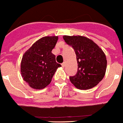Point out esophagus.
<instances>
[{
  "instance_id": "esophagus-1",
  "label": "esophagus",
  "mask_w": 123,
  "mask_h": 123,
  "mask_svg": "<svg viewBox=\"0 0 123 123\" xmlns=\"http://www.w3.org/2000/svg\"><path fill=\"white\" fill-rule=\"evenodd\" d=\"M62 66L64 68L65 67V62H63V63L62 64Z\"/></svg>"
}]
</instances>
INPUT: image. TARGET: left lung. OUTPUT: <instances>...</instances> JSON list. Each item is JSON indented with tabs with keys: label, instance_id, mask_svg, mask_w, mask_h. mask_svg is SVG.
Listing matches in <instances>:
<instances>
[{
	"label": "left lung",
	"instance_id": "1",
	"mask_svg": "<svg viewBox=\"0 0 123 123\" xmlns=\"http://www.w3.org/2000/svg\"><path fill=\"white\" fill-rule=\"evenodd\" d=\"M65 43L75 51L77 72L70 80L79 89H88L97 86L103 79L107 68L104 51L92 40L83 36L64 35Z\"/></svg>",
	"mask_w": 123,
	"mask_h": 123
}]
</instances>
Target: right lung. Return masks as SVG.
<instances>
[{
	"instance_id": "add662e5",
	"label": "right lung",
	"mask_w": 123,
	"mask_h": 123,
	"mask_svg": "<svg viewBox=\"0 0 123 123\" xmlns=\"http://www.w3.org/2000/svg\"><path fill=\"white\" fill-rule=\"evenodd\" d=\"M58 39V36H47L39 39L23 56L21 73L23 80L36 89L50 84L56 70L62 65L56 62L52 53Z\"/></svg>"
}]
</instances>
